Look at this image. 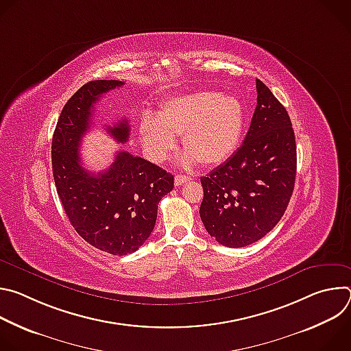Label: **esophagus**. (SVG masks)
I'll return each mask as SVG.
<instances>
[{"label": "esophagus", "mask_w": 351, "mask_h": 351, "mask_svg": "<svg viewBox=\"0 0 351 351\" xmlns=\"http://www.w3.org/2000/svg\"><path fill=\"white\" fill-rule=\"evenodd\" d=\"M190 180V178L189 176H184V175H176L175 176V184L176 186H182L183 183H186V182H189Z\"/></svg>", "instance_id": "1"}]
</instances>
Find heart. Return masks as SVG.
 I'll list each match as a JSON object with an SVG mask.
<instances>
[{
  "label": "heart",
  "mask_w": 351,
  "mask_h": 351,
  "mask_svg": "<svg viewBox=\"0 0 351 351\" xmlns=\"http://www.w3.org/2000/svg\"><path fill=\"white\" fill-rule=\"evenodd\" d=\"M244 107L233 94L218 91H191L164 99L157 115L144 112L138 134L149 158L161 162L182 136L186 152L179 161L191 167L202 161L206 167L226 162L241 143Z\"/></svg>",
  "instance_id": "b5f03b06"
}]
</instances>
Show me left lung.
<instances>
[{
	"mask_svg": "<svg viewBox=\"0 0 351 351\" xmlns=\"http://www.w3.org/2000/svg\"><path fill=\"white\" fill-rule=\"evenodd\" d=\"M252 125L237 152L202 184L199 217L207 232L226 247L263 239L283 217L294 189L295 138L286 108L261 82Z\"/></svg>",
	"mask_w": 351,
	"mask_h": 351,
	"instance_id": "left-lung-1",
	"label": "left lung"
}]
</instances>
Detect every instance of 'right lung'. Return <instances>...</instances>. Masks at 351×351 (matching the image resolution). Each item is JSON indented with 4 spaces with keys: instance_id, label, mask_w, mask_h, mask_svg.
Segmentation results:
<instances>
[{
    "instance_id": "right-lung-1",
    "label": "right lung",
    "mask_w": 351,
    "mask_h": 351,
    "mask_svg": "<svg viewBox=\"0 0 351 351\" xmlns=\"http://www.w3.org/2000/svg\"><path fill=\"white\" fill-rule=\"evenodd\" d=\"M123 84L121 80L83 84L65 104L51 145L54 182L68 219L88 244L114 256L134 253L143 245L154 229L158 203L173 189V175L128 152L117 153L104 172L91 173L80 164L79 145L90 128L94 104ZM107 132L118 143H126L128 119H118Z\"/></svg>"
}]
</instances>
